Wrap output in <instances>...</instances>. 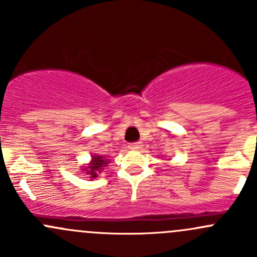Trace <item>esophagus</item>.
Here are the masks:
<instances>
[{"mask_svg":"<svg viewBox=\"0 0 257 257\" xmlns=\"http://www.w3.org/2000/svg\"><path fill=\"white\" fill-rule=\"evenodd\" d=\"M143 148V143L142 142H138V143H133L129 145V149L132 150H141Z\"/></svg>","mask_w":257,"mask_h":257,"instance_id":"esophagus-1","label":"esophagus"}]
</instances>
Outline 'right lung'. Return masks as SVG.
<instances>
[{"instance_id": "right-lung-1", "label": "right lung", "mask_w": 257, "mask_h": 257, "mask_svg": "<svg viewBox=\"0 0 257 257\" xmlns=\"http://www.w3.org/2000/svg\"><path fill=\"white\" fill-rule=\"evenodd\" d=\"M109 162L110 160L103 155H92L90 162L85 164L84 167H82V172H84L90 179H94L104 169V167L109 164Z\"/></svg>"}]
</instances>
